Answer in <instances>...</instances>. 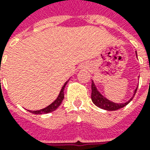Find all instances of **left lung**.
Instances as JSON below:
<instances>
[{"instance_id":"1","label":"left lung","mask_w":150,"mask_h":150,"mask_svg":"<svg viewBox=\"0 0 150 150\" xmlns=\"http://www.w3.org/2000/svg\"><path fill=\"white\" fill-rule=\"evenodd\" d=\"M92 93H91V98H92V101L93 103L95 104L96 106H98L100 108H103V109H105V110H108V111H114V110H118L119 108H122L125 107L130 101L132 100L134 98V97L135 94H134L133 98H130V100H129L126 103H112V102H110L109 100H108L107 98H105L103 95H101L99 93V92L97 90L96 88L95 85L93 83V82L92 81ZM138 89V88H136L135 91H134V93H136V91Z\"/></svg>"}]
</instances>
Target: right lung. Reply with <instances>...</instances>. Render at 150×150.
Segmentation results:
<instances>
[{
  "label": "right lung",
  "instance_id": "add662e5",
  "mask_svg": "<svg viewBox=\"0 0 150 150\" xmlns=\"http://www.w3.org/2000/svg\"><path fill=\"white\" fill-rule=\"evenodd\" d=\"M67 82L68 81H67L65 84L63 85V87H62V88L61 90L60 93H59V95L57 97V98L52 104H50L49 106H47V108H43V109H41V110H38V111H30V112L34 113V114H43V113H48V112H51L56 110L58 107L60 106V104L62 103L63 98H64V88L66 87Z\"/></svg>",
  "mask_w": 150,
  "mask_h": 150
}]
</instances>
